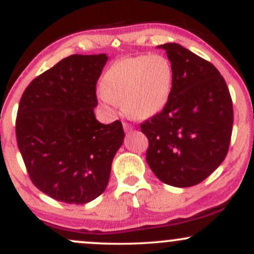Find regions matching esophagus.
<instances>
[{
  "label": "esophagus",
  "mask_w": 254,
  "mask_h": 254,
  "mask_svg": "<svg viewBox=\"0 0 254 254\" xmlns=\"http://www.w3.org/2000/svg\"><path fill=\"white\" fill-rule=\"evenodd\" d=\"M123 127H124L125 132H130V131L133 129L132 125H131L130 123H127V122H124V123H123Z\"/></svg>",
  "instance_id": "esophagus-1"
}]
</instances>
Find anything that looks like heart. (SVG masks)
<instances>
[{"instance_id":"b5f03b06","label":"heart","mask_w":254,"mask_h":254,"mask_svg":"<svg viewBox=\"0 0 254 254\" xmlns=\"http://www.w3.org/2000/svg\"><path fill=\"white\" fill-rule=\"evenodd\" d=\"M173 78V66L162 55L124 57L111 64L104 74L100 97L109 106L124 104L131 117L149 118L168 103Z\"/></svg>"}]
</instances>
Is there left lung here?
Wrapping results in <instances>:
<instances>
[{"label": "left lung", "instance_id": "1", "mask_svg": "<svg viewBox=\"0 0 254 254\" xmlns=\"http://www.w3.org/2000/svg\"><path fill=\"white\" fill-rule=\"evenodd\" d=\"M173 66V89L161 112L141 124L148 165L167 185L189 188L226 159L233 103L226 81L208 61L176 43L160 45Z\"/></svg>", "mask_w": 254, "mask_h": 254}]
</instances>
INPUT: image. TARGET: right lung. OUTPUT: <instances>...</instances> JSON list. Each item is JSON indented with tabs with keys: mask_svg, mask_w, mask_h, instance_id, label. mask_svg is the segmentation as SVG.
Returning a JSON list of instances; mask_svg holds the SVG:
<instances>
[{
	"mask_svg": "<svg viewBox=\"0 0 254 254\" xmlns=\"http://www.w3.org/2000/svg\"><path fill=\"white\" fill-rule=\"evenodd\" d=\"M107 57L71 55L34 78L20 99L16 142L31 182L58 202L86 204L109 184L124 139L122 122L94 116Z\"/></svg>",
	"mask_w": 254,
	"mask_h": 254,
	"instance_id": "right-lung-1",
	"label": "right lung"
}]
</instances>
